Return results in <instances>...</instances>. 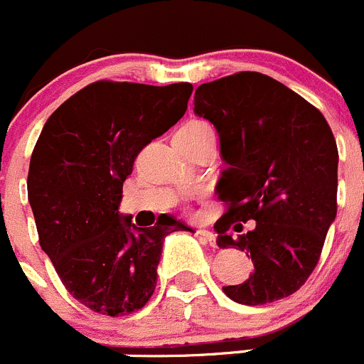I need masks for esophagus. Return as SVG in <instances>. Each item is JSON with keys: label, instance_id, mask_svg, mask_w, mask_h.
<instances>
[{"label": "esophagus", "instance_id": "obj_1", "mask_svg": "<svg viewBox=\"0 0 364 364\" xmlns=\"http://www.w3.org/2000/svg\"><path fill=\"white\" fill-rule=\"evenodd\" d=\"M196 235H198L202 240H205L209 245H215L216 243V235L215 232L208 231V229H198V231H196Z\"/></svg>", "mask_w": 364, "mask_h": 364}]
</instances>
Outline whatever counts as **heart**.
Returning a JSON list of instances; mask_svg holds the SVG:
<instances>
[{
    "mask_svg": "<svg viewBox=\"0 0 364 364\" xmlns=\"http://www.w3.org/2000/svg\"><path fill=\"white\" fill-rule=\"evenodd\" d=\"M182 129H186V132H195V133H202V132H213L211 126L205 124V122L202 121H193V122H188V124L184 126Z\"/></svg>",
    "mask_w": 364,
    "mask_h": 364,
    "instance_id": "1",
    "label": "heart"
}]
</instances>
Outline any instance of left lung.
<instances>
[{
    "mask_svg": "<svg viewBox=\"0 0 364 364\" xmlns=\"http://www.w3.org/2000/svg\"><path fill=\"white\" fill-rule=\"evenodd\" d=\"M195 113L215 126L228 168L218 195L229 211L216 222L220 249L251 255L255 271L223 292L242 305L294 294L312 274L338 213V146L318 108L276 79L240 72L200 85ZM257 228L232 239V223Z\"/></svg>",
    "mask_w": 364,
    "mask_h": 364,
    "instance_id": "8db88e82",
    "label": "left lung"
}]
</instances>
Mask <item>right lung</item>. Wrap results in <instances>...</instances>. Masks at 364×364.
Returning a JSON list of instances; mask_svg holds the SVG:
<instances>
[{"label":"right lung","mask_w":364,"mask_h":364,"mask_svg":"<svg viewBox=\"0 0 364 364\" xmlns=\"http://www.w3.org/2000/svg\"><path fill=\"white\" fill-rule=\"evenodd\" d=\"M191 92L189 82L99 81L43 126L26 180L30 208L41 249L90 311L124 316L142 309L155 291L166 236L193 232L169 215L135 228L119 213L135 156L182 119Z\"/></svg>","instance_id":"right-lung-1"}]
</instances>
